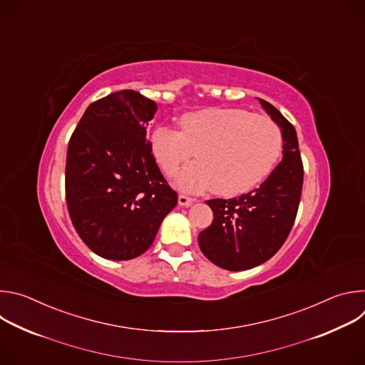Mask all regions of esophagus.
<instances>
[{"label": "esophagus", "instance_id": "1", "mask_svg": "<svg viewBox=\"0 0 365 365\" xmlns=\"http://www.w3.org/2000/svg\"><path fill=\"white\" fill-rule=\"evenodd\" d=\"M178 202H179L180 206H189V205H192L195 202V199L190 197V196H186V195H179Z\"/></svg>", "mask_w": 365, "mask_h": 365}]
</instances>
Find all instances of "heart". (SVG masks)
<instances>
[{"mask_svg": "<svg viewBox=\"0 0 365 365\" xmlns=\"http://www.w3.org/2000/svg\"><path fill=\"white\" fill-rule=\"evenodd\" d=\"M180 131L162 125L151 134V151L176 186L199 192L214 186L222 196H238L257 187L277 166L283 153L280 128L267 117L237 108H210L183 114Z\"/></svg>", "mask_w": 365, "mask_h": 365, "instance_id": "obj_1", "label": "heart"}]
</instances>
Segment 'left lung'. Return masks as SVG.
<instances>
[{"label": "left lung", "instance_id": "left-lung-1", "mask_svg": "<svg viewBox=\"0 0 365 365\" xmlns=\"http://www.w3.org/2000/svg\"><path fill=\"white\" fill-rule=\"evenodd\" d=\"M258 101L282 130L283 159L259 187L232 199L206 200L214 221L197 235L203 255L231 272L263 264L280 250L294 224L303 186L294 127L270 102Z\"/></svg>", "mask_w": 365, "mask_h": 365}]
</instances>
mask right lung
Returning a JSON list of instances; mask_svg holds the SVG:
<instances>
[{
    "mask_svg": "<svg viewBox=\"0 0 365 365\" xmlns=\"http://www.w3.org/2000/svg\"><path fill=\"white\" fill-rule=\"evenodd\" d=\"M155 111L154 101L118 91L92 102L69 140L68 211L99 257L123 262L143 254L178 203L145 138Z\"/></svg>",
    "mask_w": 365,
    "mask_h": 365,
    "instance_id": "right-lung-1",
    "label": "right lung"
}]
</instances>
